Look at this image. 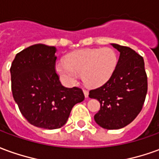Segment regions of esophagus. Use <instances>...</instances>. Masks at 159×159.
Listing matches in <instances>:
<instances>
[{
  "label": "esophagus",
  "instance_id": "1",
  "mask_svg": "<svg viewBox=\"0 0 159 159\" xmlns=\"http://www.w3.org/2000/svg\"><path fill=\"white\" fill-rule=\"evenodd\" d=\"M83 93H84L85 98H88V97H89V91H88V90H83Z\"/></svg>",
  "mask_w": 159,
  "mask_h": 159
}]
</instances>
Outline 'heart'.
<instances>
[{
  "label": "heart",
  "instance_id": "obj_1",
  "mask_svg": "<svg viewBox=\"0 0 159 159\" xmlns=\"http://www.w3.org/2000/svg\"><path fill=\"white\" fill-rule=\"evenodd\" d=\"M117 65V52L111 48L80 49L68 53L66 62L57 63L55 71L67 86H74L81 74L86 86L98 88L110 80Z\"/></svg>",
  "mask_w": 159,
  "mask_h": 159
}]
</instances>
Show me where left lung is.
<instances>
[{
	"mask_svg": "<svg viewBox=\"0 0 159 159\" xmlns=\"http://www.w3.org/2000/svg\"><path fill=\"white\" fill-rule=\"evenodd\" d=\"M120 52L117 67L110 80L89 96L100 103L94 115L96 123L106 129H118L133 121L142 109L147 92L143 58L129 47L111 43Z\"/></svg>",
	"mask_w": 159,
	"mask_h": 159,
	"instance_id": "1",
	"label": "left lung"
}]
</instances>
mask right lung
I'll return each mask as SVG.
<instances>
[{"mask_svg": "<svg viewBox=\"0 0 159 159\" xmlns=\"http://www.w3.org/2000/svg\"><path fill=\"white\" fill-rule=\"evenodd\" d=\"M55 47L35 44L17 53L10 68L12 92L21 113L46 129L64 126L72 107L84 100L79 88H66L55 72Z\"/></svg>", "mask_w": 159, "mask_h": 159, "instance_id": "1", "label": "right lung"}]
</instances>
